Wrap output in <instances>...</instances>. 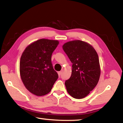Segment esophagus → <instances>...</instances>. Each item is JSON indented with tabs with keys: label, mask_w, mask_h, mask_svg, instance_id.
Segmentation results:
<instances>
[{
	"label": "esophagus",
	"mask_w": 123,
	"mask_h": 123,
	"mask_svg": "<svg viewBox=\"0 0 123 123\" xmlns=\"http://www.w3.org/2000/svg\"><path fill=\"white\" fill-rule=\"evenodd\" d=\"M58 75H59V76L60 77V76H61V71H58Z\"/></svg>",
	"instance_id": "1"
}]
</instances>
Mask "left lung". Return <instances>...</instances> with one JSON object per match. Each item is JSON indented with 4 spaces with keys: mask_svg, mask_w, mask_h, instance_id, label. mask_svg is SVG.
Returning a JSON list of instances; mask_svg holds the SVG:
<instances>
[{
    "mask_svg": "<svg viewBox=\"0 0 123 123\" xmlns=\"http://www.w3.org/2000/svg\"><path fill=\"white\" fill-rule=\"evenodd\" d=\"M62 48L73 63L71 76L65 82L67 90L75 98H83L99 81L98 56L93 47L81 40L67 42Z\"/></svg>",
    "mask_w": 123,
    "mask_h": 123,
    "instance_id": "1",
    "label": "left lung"
}]
</instances>
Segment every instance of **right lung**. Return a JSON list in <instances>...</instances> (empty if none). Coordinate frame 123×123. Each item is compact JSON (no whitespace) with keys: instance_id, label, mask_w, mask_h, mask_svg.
Instances as JSON below:
<instances>
[{"instance_id":"obj_1","label":"right lung","mask_w":123,"mask_h":123,"mask_svg":"<svg viewBox=\"0 0 123 123\" xmlns=\"http://www.w3.org/2000/svg\"><path fill=\"white\" fill-rule=\"evenodd\" d=\"M59 43L57 40L41 39L24 51L20 61V74L24 86L33 94L39 96L47 94L59 77L51 60Z\"/></svg>"}]
</instances>
